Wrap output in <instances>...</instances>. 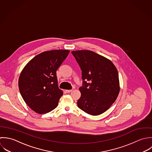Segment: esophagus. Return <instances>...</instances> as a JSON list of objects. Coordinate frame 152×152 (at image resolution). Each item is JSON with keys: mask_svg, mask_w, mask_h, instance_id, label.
I'll list each match as a JSON object with an SVG mask.
<instances>
[{"mask_svg": "<svg viewBox=\"0 0 152 152\" xmlns=\"http://www.w3.org/2000/svg\"><path fill=\"white\" fill-rule=\"evenodd\" d=\"M72 91V90H66L65 91L66 93H70Z\"/></svg>", "mask_w": 152, "mask_h": 152, "instance_id": "34e87169", "label": "esophagus"}]
</instances>
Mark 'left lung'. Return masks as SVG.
Segmentation results:
<instances>
[{"instance_id": "1", "label": "left lung", "mask_w": 152, "mask_h": 152, "mask_svg": "<svg viewBox=\"0 0 152 152\" xmlns=\"http://www.w3.org/2000/svg\"><path fill=\"white\" fill-rule=\"evenodd\" d=\"M82 70L83 85L77 106L88 114L99 115L116 100L119 91L118 72L105 57L91 50L72 51Z\"/></svg>"}]
</instances>
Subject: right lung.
I'll list each match as a JSON object with an SVG mask.
<instances>
[{
	"instance_id": "1",
	"label": "right lung",
	"mask_w": 152,
	"mask_h": 152,
	"mask_svg": "<svg viewBox=\"0 0 152 152\" xmlns=\"http://www.w3.org/2000/svg\"><path fill=\"white\" fill-rule=\"evenodd\" d=\"M69 50L43 52L29 61L19 78V91L25 103L39 114L55 109L63 95L58 87L56 70Z\"/></svg>"
}]
</instances>
